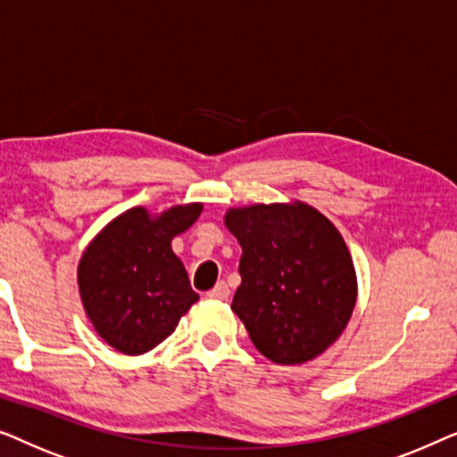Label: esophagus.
<instances>
[{
	"label": "esophagus",
	"instance_id": "34e87169",
	"mask_svg": "<svg viewBox=\"0 0 457 457\" xmlns=\"http://www.w3.org/2000/svg\"><path fill=\"white\" fill-rule=\"evenodd\" d=\"M228 295H230V289H228L227 283H218L214 289L208 291V297L210 299H220V302H224V299H228Z\"/></svg>",
	"mask_w": 457,
	"mask_h": 457
}]
</instances>
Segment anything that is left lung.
I'll list each match as a JSON object with an SVG mask.
<instances>
[{
    "instance_id": "8db88e82",
    "label": "left lung",
    "mask_w": 457,
    "mask_h": 457,
    "mask_svg": "<svg viewBox=\"0 0 457 457\" xmlns=\"http://www.w3.org/2000/svg\"><path fill=\"white\" fill-rule=\"evenodd\" d=\"M227 228L243 249L230 308L274 364H303L333 345L358 299V278L335 224L308 204L230 208Z\"/></svg>"
}]
</instances>
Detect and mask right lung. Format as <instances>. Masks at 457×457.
Listing matches in <instances>:
<instances>
[{"instance_id": "add662e5", "label": "right lung", "mask_w": 457, "mask_h": 457, "mask_svg": "<svg viewBox=\"0 0 457 457\" xmlns=\"http://www.w3.org/2000/svg\"><path fill=\"white\" fill-rule=\"evenodd\" d=\"M202 204L152 216L130 208L99 230L79 262V291L93 328L127 355L160 345L199 295L172 252V239L202 214Z\"/></svg>"}]
</instances>
